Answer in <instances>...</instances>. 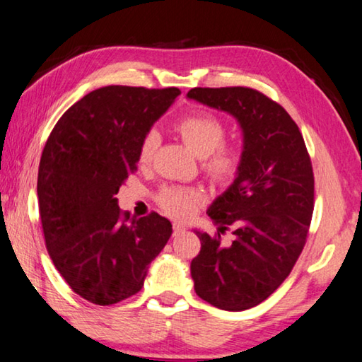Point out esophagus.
<instances>
[{
  "mask_svg": "<svg viewBox=\"0 0 362 362\" xmlns=\"http://www.w3.org/2000/svg\"><path fill=\"white\" fill-rule=\"evenodd\" d=\"M185 230H186L185 226L180 224V223H173V233H175V235H177V233H181V232H185Z\"/></svg>",
  "mask_w": 362,
  "mask_h": 362,
  "instance_id": "esophagus-1",
  "label": "esophagus"
}]
</instances>
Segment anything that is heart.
<instances>
[{
    "label": "heart",
    "instance_id": "1",
    "mask_svg": "<svg viewBox=\"0 0 362 362\" xmlns=\"http://www.w3.org/2000/svg\"><path fill=\"white\" fill-rule=\"evenodd\" d=\"M175 130L189 149L204 158L202 168L210 181L218 186H227L235 180L243 162V152L238 144L226 143L227 127L219 117L210 112H191L175 124ZM160 136L149 130L138 148V163L148 167L156 157ZM162 210L177 219H187L199 210L204 195L199 189L165 187L157 195Z\"/></svg>",
    "mask_w": 362,
    "mask_h": 362
}]
</instances>
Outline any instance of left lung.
<instances>
[{
    "label": "left lung",
    "mask_w": 362,
    "mask_h": 362,
    "mask_svg": "<svg viewBox=\"0 0 362 362\" xmlns=\"http://www.w3.org/2000/svg\"><path fill=\"white\" fill-rule=\"evenodd\" d=\"M232 114L243 132V162L227 191L208 208L216 235L199 232L191 262L194 289L211 305L242 312L286 280L307 242L315 177L299 127L276 101L250 87H195L187 92ZM233 229L230 245L220 235Z\"/></svg>",
    "instance_id": "8db88e82"
}]
</instances>
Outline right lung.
<instances>
[{
	"mask_svg": "<svg viewBox=\"0 0 362 362\" xmlns=\"http://www.w3.org/2000/svg\"><path fill=\"white\" fill-rule=\"evenodd\" d=\"M180 93L97 88L63 114L44 146L37 200L46 248L68 286L95 305L136 294L171 235L154 211L124 216L116 194L136 170L143 136Z\"/></svg>",
	"mask_w": 362,
	"mask_h": 362,
	"instance_id": "1",
	"label": "right lung"
}]
</instances>
